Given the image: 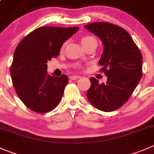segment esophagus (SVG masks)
Instances as JSON below:
<instances>
[{"mask_svg": "<svg viewBox=\"0 0 154 154\" xmlns=\"http://www.w3.org/2000/svg\"><path fill=\"white\" fill-rule=\"evenodd\" d=\"M80 76L79 75H73L71 77H70V79L71 80H77V79H80Z\"/></svg>", "mask_w": 154, "mask_h": 154, "instance_id": "34e87169", "label": "esophagus"}]
</instances>
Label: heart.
Here are the masks:
<instances>
[{"label":"heart","instance_id":"b5f03b06","mask_svg":"<svg viewBox=\"0 0 154 154\" xmlns=\"http://www.w3.org/2000/svg\"><path fill=\"white\" fill-rule=\"evenodd\" d=\"M92 40H95V38H94L93 37H92V36H86V37H83V39H82V41H82V44H83V43L87 42V41H92ZM65 44H64L63 47H65Z\"/></svg>","mask_w":154,"mask_h":154}]
</instances>
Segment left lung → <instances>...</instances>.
Wrapping results in <instances>:
<instances>
[{
	"label": "left lung",
	"instance_id": "left-lung-1",
	"mask_svg": "<svg viewBox=\"0 0 154 154\" xmlns=\"http://www.w3.org/2000/svg\"><path fill=\"white\" fill-rule=\"evenodd\" d=\"M85 28L101 39L104 46L99 64L107 77L106 83L91 77L86 92L89 102L102 111L123 106L142 77V55L125 29L109 22H94Z\"/></svg>",
	"mask_w": 154,
	"mask_h": 154
}]
</instances>
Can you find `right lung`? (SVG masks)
<instances>
[{
    "instance_id": "1",
    "label": "right lung",
    "mask_w": 154,
    "mask_h": 154,
    "mask_svg": "<svg viewBox=\"0 0 154 154\" xmlns=\"http://www.w3.org/2000/svg\"><path fill=\"white\" fill-rule=\"evenodd\" d=\"M78 27H40L25 36L15 50L10 67L13 86L21 101L36 113L54 109L60 102L68 77L47 74V62L59 55Z\"/></svg>"
}]
</instances>
